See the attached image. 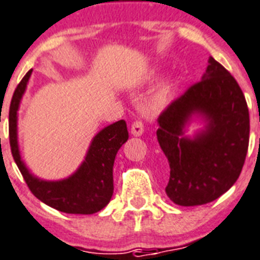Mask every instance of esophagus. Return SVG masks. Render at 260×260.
Returning a JSON list of instances; mask_svg holds the SVG:
<instances>
[{
	"mask_svg": "<svg viewBox=\"0 0 260 260\" xmlns=\"http://www.w3.org/2000/svg\"><path fill=\"white\" fill-rule=\"evenodd\" d=\"M143 132H144V125H143L142 121H135L131 126V134L134 136H142Z\"/></svg>",
	"mask_w": 260,
	"mask_h": 260,
	"instance_id": "34e87169",
	"label": "esophagus"
}]
</instances>
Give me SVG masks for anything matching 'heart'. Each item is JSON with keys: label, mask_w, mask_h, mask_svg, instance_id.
<instances>
[{"label": "heart", "mask_w": 260, "mask_h": 260, "mask_svg": "<svg viewBox=\"0 0 260 260\" xmlns=\"http://www.w3.org/2000/svg\"><path fill=\"white\" fill-rule=\"evenodd\" d=\"M156 78V75H152V79ZM174 90H175V82L173 79H169L166 82H163L150 97V105L154 109H162L171 101L173 98Z\"/></svg>", "instance_id": "1"}]
</instances>
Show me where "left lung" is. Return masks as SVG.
I'll list each match as a JSON object with an SVG mask.
<instances>
[{"instance_id":"8db88e82","label":"left lung","mask_w":260,"mask_h":260,"mask_svg":"<svg viewBox=\"0 0 260 260\" xmlns=\"http://www.w3.org/2000/svg\"><path fill=\"white\" fill-rule=\"evenodd\" d=\"M201 81L158 118L159 146L170 165L167 197L181 206L214 201L232 187L242 173L250 140V114L236 79L208 60ZM204 124L190 137L193 121Z\"/></svg>"}]
</instances>
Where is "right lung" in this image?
<instances>
[{"mask_svg":"<svg viewBox=\"0 0 260 260\" xmlns=\"http://www.w3.org/2000/svg\"><path fill=\"white\" fill-rule=\"evenodd\" d=\"M32 70L18 83L9 108L10 150L18 170L36 198L54 209L71 214H93L104 209L113 196V165L117 151L128 140L124 120L116 121L98 132L90 143L81 166L70 177L46 181L26 167L20 154L17 134L18 109Z\"/></svg>","mask_w":260,"mask_h":260,"instance_id":"add662e5","label":"right lung"}]
</instances>
